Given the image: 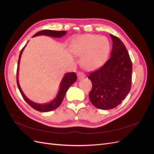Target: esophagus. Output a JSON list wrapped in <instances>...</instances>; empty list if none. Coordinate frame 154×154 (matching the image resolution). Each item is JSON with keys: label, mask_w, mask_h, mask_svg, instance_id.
<instances>
[{"label": "esophagus", "mask_w": 154, "mask_h": 154, "mask_svg": "<svg viewBox=\"0 0 154 154\" xmlns=\"http://www.w3.org/2000/svg\"><path fill=\"white\" fill-rule=\"evenodd\" d=\"M85 77V74L83 73V72H79L78 73V80H82L83 78Z\"/></svg>", "instance_id": "esophagus-1"}]
</instances>
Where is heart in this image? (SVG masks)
Listing matches in <instances>:
<instances>
[{
	"label": "heart",
	"instance_id": "b5f03b06",
	"mask_svg": "<svg viewBox=\"0 0 154 154\" xmlns=\"http://www.w3.org/2000/svg\"><path fill=\"white\" fill-rule=\"evenodd\" d=\"M110 45L105 36L85 35L74 42L72 52L77 57H82V66L91 71L101 66L109 55Z\"/></svg>",
	"mask_w": 154,
	"mask_h": 154
}]
</instances>
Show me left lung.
Instances as JSON below:
<instances>
[{"label": "left lung", "instance_id": "left-lung-1", "mask_svg": "<svg viewBox=\"0 0 154 154\" xmlns=\"http://www.w3.org/2000/svg\"><path fill=\"white\" fill-rule=\"evenodd\" d=\"M110 36L113 44L110 58L88 76L92 84L90 101L103 110L112 109L122 103L132 84V63L128 51L119 38Z\"/></svg>", "mask_w": 154, "mask_h": 154}]
</instances>
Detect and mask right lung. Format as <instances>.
I'll use <instances>...</instances> for the list:
<instances>
[{
  "label": "right lung",
  "mask_w": 154,
  "mask_h": 154,
  "mask_svg": "<svg viewBox=\"0 0 154 154\" xmlns=\"http://www.w3.org/2000/svg\"><path fill=\"white\" fill-rule=\"evenodd\" d=\"M66 32H67L66 31H53V30L45 29V30H42L36 32L35 35H33V36H40V35H45V36H49L51 37H54V38H60V37H62L66 35ZM26 45L21 50V52L20 53L19 58H18V66H17V83L18 89H19L20 92L23 98H24L27 103L34 109L40 112H49V111L55 110L56 109L58 108V107L60 105V104L62 103V102L64 98V96L66 95V93L67 91L68 88L70 87V86L72 85L73 83L76 82L77 79L76 74L75 72H67L65 74L61 82H60V88L57 96H56V97L53 101H51V102H49V103H36L33 101H31L26 96V95L24 94V92H23L22 90L21 89V87L19 85V82H18V69H19V64H20L21 55L23 51H24L26 47Z\"/></svg>",
  "instance_id": "obj_1"
}]
</instances>
